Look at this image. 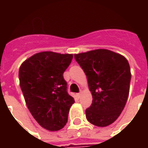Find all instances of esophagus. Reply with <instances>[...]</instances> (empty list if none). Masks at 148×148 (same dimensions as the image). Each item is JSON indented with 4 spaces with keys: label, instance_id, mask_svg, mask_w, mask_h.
I'll return each instance as SVG.
<instances>
[{
    "label": "esophagus",
    "instance_id": "esophagus-1",
    "mask_svg": "<svg viewBox=\"0 0 148 148\" xmlns=\"http://www.w3.org/2000/svg\"><path fill=\"white\" fill-rule=\"evenodd\" d=\"M81 95H82V92H80V93H78V94H77V98H80V97H81Z\"/></svg>",
    "mask_w": 148,
    "mask_h": 148
}]
</instances>
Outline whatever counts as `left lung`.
Returning <instances> with one entry per match:
<instances>
[{
    "label": "left lung",
    "instance_id": "obj_1",
    "mask_svg": "<svg viewBox=\"0 0 148 148\" xmlns=\"http://www.w3.org/2000/svg\"><path fill=\"white\" fill-rule=\"evenodd\" d=\"M74 57L86 75L93 98L86 110L87 120L97 127L110 125L128 99L131 80L128 60L108 49L91 50Z\"/></svg>",
    "mask_w": 148,
    "mask_h": 148
}]
</instances>
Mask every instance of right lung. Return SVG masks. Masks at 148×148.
Listing matches in <instances>:
<instances>
[{"instance_id":"1","label":"right lung","mask_w":148,"mask_h":148,"mask_svg":"<svg viewBox=\"0 0 148 148\" xmlns=\"http://www.w3.org/2000/svg\"><path fill=\"white\" fill-rule=\"evenodd\" d=\"M72 58L73 54L41 52L26 59L19 70L26 105L38 124L49 131L65 126L69 110L75 102L66 91L63 78Z\"/></svg>"}]
</instances>
